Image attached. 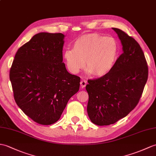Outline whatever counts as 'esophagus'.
I'll list each match as a JSON object with an SVG mask.
<instances>
[{
    "label": "esophagus",
    "mask_w": 156,
    "mask_h": 156,
    "mask_svg": "<svg viewBox=\"0 0 156 156\" xmlns=\"http://www.w3.org/2000/svg\"><path fill=\"white\" fill-rule=\"evenodd\" d=\"M87 83H88V82H87L86 80H82L80 82V86H81L82 88H84V87L86 86Z\"/></svg>",
    "instance_id": "obj_1"
}]
</instances>
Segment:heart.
<instances>
[{"mask_svg":"<svg viewBox=\"0 0 156 156\" xmlns=\"http://www.w3.org/2000/svg\"><path fill=\"white\" fill-rule=\"evenodd\" d=\"M118 53L119 45L114 38L93 33L76 40L73 49L65 50L63 58L72 74H78L85 66L88 73L102 77L114 68Z\"/></svg>","mask_w":156,"mask_h":156,"instance_id":"obj_1","label":"heart"}]
</instances>
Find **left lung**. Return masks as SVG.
Returning a JSON list of instances; mask_svg holds the SVG:
<instances>
[{
    "label": "left lung",
    "instance_id": "1",
    "mask_svg": "<svg viewBox=\"0 0 156 156\" xmlns=\"http://www.w3.org/2000/svg\"><path fill=\"white\" fill-rule=\"evenodd\" d=\"M120 40L123 53L108 74L88 80L87 112L98 126L113 124L126 117L138 104L148 77L143 50L136 40L120 29L112 28Z\"/></svg>",
    "mask_w": 156,
    "mask_h": 156
}]
</instances>
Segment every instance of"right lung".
I'll return each instance as SVG.
<instances>
[{
    "mask_svg": "<svg viewBox=\"0 0 156 156\" xmlns=\"http://www.w3.org/2000/svg\"><path fill=\"white\" fill-rule=\"evenodd\" d=\"M64 35L41 32L18 50L10 70L15 102L24 113L42 125L60 119L80 78L62 62Z\"/></svg>",
    "mask_w": 156,
    "mask_h": 156,
    "instance_id": "right-lung-1",
    "label": "right lung"
}]
</instances>
